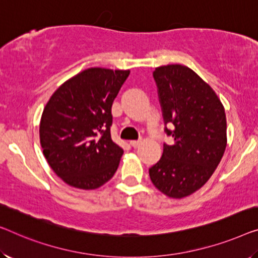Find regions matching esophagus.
Masks as SVG:
<instances>
[{"label": "esophagus", "instance_id": "34e87169", "mask_svg": "<svg viewBox=\"0 0 258 258\" xmlns=\"http://www.w3.org/2000/svg\"><path fill=\"white\" fill-rule=\"evenodd\" d=\"M140 144H141V140H132V141H130V145L132 146L133 148H137V147H139Z\"/></svg>", "mask_w": 258, "mask_h": 258}]
</instances>
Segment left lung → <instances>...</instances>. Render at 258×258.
Instances as JSON below:
<instances>
[{
    "label": "left lung",
    "mask_w": 258,
    "mask_h": 258,
    "mask_svg": "<svg viewBox=\"0 0 258 258\" xmlns=\"http://www.w3.org/2000/svg\"><path fill=\"white\" fill-rule=\"evenodd\" d=\"M153 78L164 133L174 144L164 142L149 177L168 197L183 198L201 189L221 161L227 144L225 109L212 88L189 67H157Z\"/></svg>",
    "instance_id": "left-lung-1"
}]
</instances>
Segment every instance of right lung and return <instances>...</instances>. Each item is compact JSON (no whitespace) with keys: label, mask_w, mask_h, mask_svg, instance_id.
<instances>
[{"label":"right lung","mask_w":258,"mask_h":258,"mask_svg":"<svg viewBox=\"0 0 258 258\" xmlns=\"http://www.w3.org/2000/svg\"><path fill=\"white\" fill-rule=\"evenodd\" d=\"M130 71L89 68L59 87L40 120L49 167L68 185L97 189L112 178L124 151L111 138V106Z\"/></svg>","instance_id":"1"}]
</instances>
